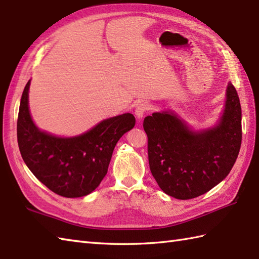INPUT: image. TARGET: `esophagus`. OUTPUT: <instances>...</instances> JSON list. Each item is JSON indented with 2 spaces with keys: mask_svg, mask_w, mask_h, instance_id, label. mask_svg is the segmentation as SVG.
I'll return each mask as SVG.
<instances>
[{
  "mask_svg": "<svg viewBox=\"0 0 259 259\" xmlns=\"http://www.w3.org/2000/svg\"><path fill=\"white\" fill-rule=\"evenodd\" d=\"M150 109V105L147 102H141L138 103L135 109V116L137 119H142L148 110Z\"/></svg>",
  "mask_w": 259,
  "mask_h": 259,
  "instance_id": "obj_1",
  "label": "esophagus"
}]
</instances>
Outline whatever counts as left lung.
Wrapping results in <instances>:
<instances>
[{"mask_svg":"<svg viewBox=\"0 0 259 259\" xmlns=\"http://www.w3.org/2000/svg\"><path fill=\"white\" fill-rule=\"evenodd\" d=\"M151 175L170 197L188 200L210 191L234 166L242 143V109L231 82L215 125L194 130L171 110L144 119Z\"/></svg>","mask_w":259,"mask_h":259,"instance_id":"obj_1","label":"left lung"}]
</instances>
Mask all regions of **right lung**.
Segmentation results:
<instances>
[{"label": "right lung", "instance_id": "obj_1", "mask_svg": "<svg viewBox=\"0 0 259 259\" xmlns=\"http://www.w3.org/2000/svg\"><path fill=\"white\" fill-rule=\"evenodd\" d=\"M30 80L23 91L17 118V142L24 162L53 192L80 198L96 190L108 172L113 150L135 126L131 113L105 118L80 135L57 136L37 127L28 105Z\"/></svg>", "mask_w": 259, "mask_h": 259}]
</instances>
